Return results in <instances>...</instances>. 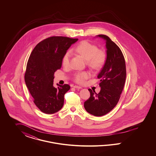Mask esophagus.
Wrapping results in <instances>:
<instances>
[{
	"instance_id": "34e87169",
	"label": "esophagus",
	"mask_w": 156,
	"mask_h": 156,
	"mask_svg": "<svg viewBox=\"0 0 156 156\" xmlns=\"http://www.w3.org/2000/svg\"><path fill=\"white\" fill-rule=\"evenodd\" d=\"M74 88H76V89H81L82 88L81 87H80V86H78V85H74Z\"/></svg>"
}]
</instances>
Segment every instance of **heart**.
I'll list each match as a JSON object with an SVG mask.
<instances>
[{
	"mask_svg": "<svg viewBox=\"0 0 156 156\" xmlns=\"http://www.w3.org/2000/svg\"><path fill=\"white\" fill-rule=\"evenodd\" d=\"M74 51L81 55L87 60L88 65L95 69L102 67L106 61V54L103 50H99L97 45L90 43L88 41H82L75 47ZM71 52L68 51L64 55L62 64L64 67H69ZM90 74L88 71H78L74 76V80L76 83L82 84L88 79Z\"/></svg>",
	"mask_w": 156,
	"mask_h": 156,
	"instance_id": "b5f03b06",
	"label": "heart"
}]
</instances>
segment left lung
I'll return each instance as SVG.
<instances>
[{
    "label": "left lung",
    "instance_id": "obj_1",
    "mask_svg": "<svg viewBox=\"0 0 156 156\" xmlns=\"http://www.w3.org/2000/svg\"><path fill=\"white\" fill-rule=\"evenodd\" d=\"M106 41L107 57L104 66L98 78L100 79V92L89 89L90 97L84 102L85 110L95 116L107 114L116 106L126 80V64L119 47L111 39L104 34L97 36Z\"/></svg>",
    "mask_w": 156,
    "mask_h": 156
}]
</instances>
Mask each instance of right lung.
Masks as SVG:
<instances>
[{"instance_id": "add662e5", "label": "right lung", "mask_w": 156, "mask_h": 156, "mask_svg": "<svg viewBox=\"0 0 156 156\" xmlns=\"http://www.w3.org/2000/svg\"><path fill=\"white\" fill-rule=\"evenodd\" d=\"M78 38L52 36L38 43L28 59L24 80L33 102L44 113L53 114L62 108L64 95L70 86H53L54 73L61 68L62 59Z\"/></svg>"}]
</instances>
